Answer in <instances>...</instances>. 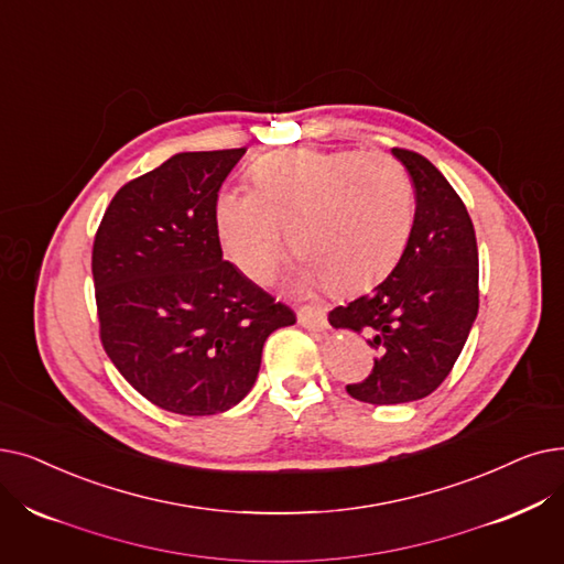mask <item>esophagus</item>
Masks as SVG:
<instances>
[{
    "instance_id": "34e87169",
    "label": "esophagus",
    "mask_w": 564,
    "mask_h": 564,
    "mask_svg": "<svg viewBox=\"0 0 564 564\" xmlns=\"http://www.w3.org/2000/svg\"><path fill=\"white\" fill-rule=\"evenodd\" d=\"M297 321H300L302 327L313 329V332L327 329V313H325L323 306H313V304L300 306L297 308Z\"/></svg>"
}]
</instances>
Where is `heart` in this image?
Returning a JSON list of instances; mask_svg holds the SVG:
<instances>
[{
	"label": "heart",
	"instance_id": "heart-1",
	"mask_svg": "<svg viewBox=\"0 0 564 564\" xmlns=\"http://www.w3.org/2000/svg\"><path fill=\"white\" fill-rule=\"evenodd\" d=\"M253 191L216 200V228L239 272L269 283L292 249L302 276L340 295L369 290L401 262L414 230V186L399 159L364 150H290L251 167Z\"/></svg>",
	"mask_w": 564,
	"mask_h": 564
}]
</instances>
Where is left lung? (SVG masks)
<instances>
[{"label": "left lung", "mask_w": 564, "mask_h": 564, "mask_svg": "<svg viewBox=\"0 0 564 564\" xmlns=\"http://www.w3.org/2000/svg\"><path fill=\"white\" fill-rule=\"evenodd\" d=\"M414 186V230L401 262L373 292L329 311L332 327L366 332L373 369L346 384L364 403L429 397L454 369L479 308V253L470 214L440 170L394 147Z\"/></svg>", "instance_id": "8db88e82"}]
</instances>
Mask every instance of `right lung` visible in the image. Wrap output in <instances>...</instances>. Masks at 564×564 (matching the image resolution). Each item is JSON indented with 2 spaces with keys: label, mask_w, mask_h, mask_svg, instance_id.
Instances as JSON below:
<instances>
[{
  "label": "right lung",
  "mask_w": 564,
  "mask_h": 564,
  "mask_svg": "<svg viewBox=\"0 0 564 564\" xmlns=\"http://www.w3.org/2000/svg\"><path fill=\"white\" fill-rule=\"evenodd\" d=\"M239 150L182 152L121 186L94 237L101 346L154 405L203 417L253 387L295 313L224 260L216 200Z\"/></svg>",
  "instance_id": "obj_1"
}]
</instances>
